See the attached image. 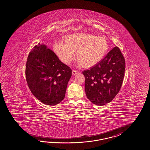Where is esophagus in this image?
<instances>
[{
	"label": "esophagus",
	"instance_id": "esophagus-1",
	"mask_svg": "<svg viewBox=\"0 0 150 150\" xmlns=\"http://www.w3.org/2000/svg\"><path fill=\"white\" fill-rule=\"evenodd\" d=\"M79 73V71H78L77 70H73V71H72V74H73V75H76V74L77 73Z\"/></svg>",
	"mask_w": 150,
	"mask_h": 150
}]
</instances>
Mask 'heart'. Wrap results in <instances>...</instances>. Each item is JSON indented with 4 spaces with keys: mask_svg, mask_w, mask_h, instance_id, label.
Returning <instances> with one entry per match:
<instances>
[{
    "mask_svg": "<svg viewBox=\"0 0 150 150\" xmlns=\"http://www.w3.org/2000/svg\"><path fill=\"white\" fill-rule=\"evenodd\" d=\"M54 50L61 61L69 64L76 52L77 60L85 68L97 64L105 57L109 50V44L104 37L87 34L77 33L68 35L63 43L56 42Z\"/></svg>",
    "mask_w": 150,
    "mask_h": 150,
    "instance_id": "1",
    "label": "heart"
}]
</instances>
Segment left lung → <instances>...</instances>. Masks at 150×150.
Here are the masks:
<instances>
[{"mask_svg":"<svg viewBox=\"0 0 150 150\" xmlns=\"http://www.w3.org/2000/svg\"><path fill=\"white\" fill-rule=\"evenodd\" d=\"M125 60L120 49L115 47L98 64L85 70V92L97 105L112 101L121 88L125 71Z\"/></svg>","mask_w":150,"mask_h":150,"instance_id":"left-lung-1","label":"left lung"}]
</instances>
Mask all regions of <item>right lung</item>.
Masks as SVG:
<instances>
[{
  "mask_svg": "<svg viewBox=\"0 0 150 150\" xmlns=\"http://www.w3.org/2000/svg\"><path fill=\"white\" fill-rule=\"evenodd\" d=\"M71 69L46 45L39 44L29 54L25 76L33 96L47 105H55L65 97Z\"/></svg>",
  "mask_w": 150,
  "mask_h": 150,
  "instance_id": "1",
  "label": "right lung"
}]
</instances>
